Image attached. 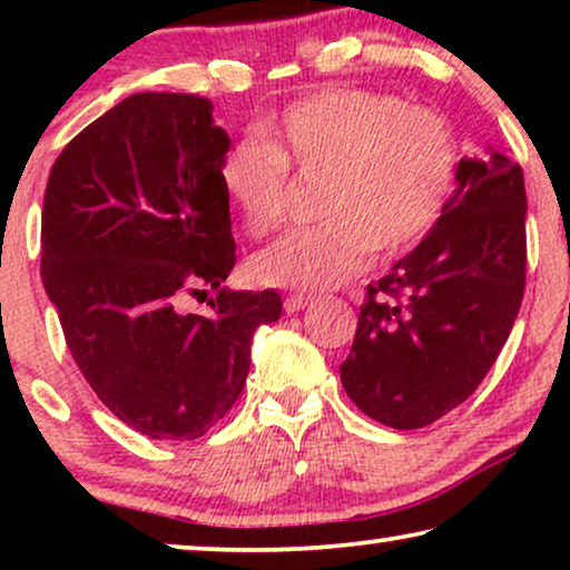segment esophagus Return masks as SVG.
Segmentation results:
<instances>
[{
  "label": "esophagus",
  "instance_id": "34e87169",
  "mask_svg": "<svg viewBox=\"0 0 570 570\" xmlns=\"http://www.w3.org/2000/svg\"><path fill=\"white\" fill-rule=\"evenodd\" d=\"M311 303V295H303V293H293L287 295L285 298V311L287 314H298V311H303Z\"/></svg>",
  "mask_w": 570,
  "mask_h": 570
}]
</instances>
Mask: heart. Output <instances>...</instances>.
<instances>
[{
    "instance_id": "1",
    "label": "heart",
    "mask_w": 570,
    "mask_h": 570,
    "mask_svg": "<svg viewBox=\"0 0 570 570\" xmlns=\"http://www.w3.org/2000/svg\"><path fill=\"white\" fill-rule=\"evenodd\" d=\"M456 142L431 108L386 92L326 88L295 100L225 153L220 186L252 236L287 215V170L324 178L322 225L279 236L252 259L262 285L326 291L365 269L371 252L415 248L446 209L456 184Z\"/></svg>"
}]
</instances>
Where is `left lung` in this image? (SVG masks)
Masks as SVG:
<instances>
[{
  "instance_id": "1",
  "label": "left lung",
  "mask_w": 570,
  "mask_h": 570,
  "mask_svg": "<svg viewBox=\"0 0 570 570\" xmlns=\"http://www.w3.org/2000/svg\"><path fill=\"white\" fill-rule=\"evenodd\" d=\"M527 191L519 163L488 150L456 166L441 220L368 285L342 386L396 431L462 404L517 322L527 279Z\"/></svg>"
}]
</instances>
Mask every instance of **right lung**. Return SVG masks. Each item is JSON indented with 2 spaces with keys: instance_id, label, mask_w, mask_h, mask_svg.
<instances>
[{
  "instance_id": "1",
  "label": "right lung",
  "mask_w": 570,
  "mask_h": 570,
  "mask_svg": "<svg viewBox=\"0 0 570 570\" xmlns=\"http://www.w3.org/2000/svg\"><path fill=\"white\" fill-rule=\"evenodd\" d=\"M213 104L137 92L85 127L43 197L41 277L77 368L121 423L155 441L205 435L244 392L275 291H225L236 264ZM218 291L214 314L186 294Z\"/></svg>"
}]
</instances>
